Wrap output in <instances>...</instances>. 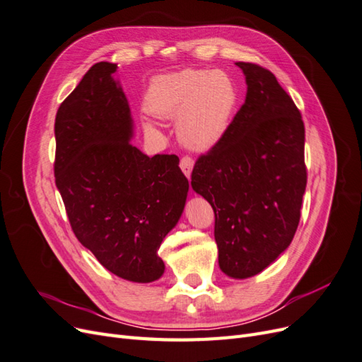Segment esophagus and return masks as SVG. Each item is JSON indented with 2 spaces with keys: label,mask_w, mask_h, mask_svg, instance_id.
<instances>
[{
  "label": "esophagus",
  "mask_w": 362,
  "mask_h": 362,
  "mask_svg": "<svg viewBox=\"0 0 362 362\" xmlns=\"http://www.w3.org/2000/svg\"><path fill=\"white\" fill-rule=\"evenodd\" d=\"M193 164H194V161H193V158H190V157H182L181 158V161H180V168H181V170L184 172V175L187 178H190V175H192V170H193Z\"/></svg>",
  "instance_id": "1"
}]
</instances>
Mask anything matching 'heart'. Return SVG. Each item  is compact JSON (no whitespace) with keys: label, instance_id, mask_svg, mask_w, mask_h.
<instances>
[{"label":"heart","instance_id":"obj_1","mask_svg":"<svg viewBox=\"0 0 362 362\" xmlns=\"http://www.w3.org/2000/svg\"><path fill=\"white\" fill-rule=\"evenodd\" d=\"M238 89L222 71L184 69L158 75L146 92V110L160 119H178V134L193 149H208L231 124ZM152 129V124L145 125Z\"/></svg>","mask_w":362,"mask_h":362}]
</instances>
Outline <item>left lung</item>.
<instances>
[{
	"instance_id": "1",
	"label": "left lung",
	"mask_w": 362,
	"mask_h": 362,
	"mask_svg": "<svg viewBox=\"0 0 362 362\" xmlns=\"http://www.w3.org/2000/svg\"><path fill=\"white\" fill-rule=\"evenodd\" d=\"M246 100L222 139L199 157L192 187L214 210L218 267L246 279L275 262L294 237L306 187L305 127L276 76L237 62Z\"/></svg>"
}]
</instances>
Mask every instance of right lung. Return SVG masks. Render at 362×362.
<instances>
[{
    "instance_id": "add662e5",
    "label": "right lung",
    "mask_w": 362,
    "mask_h": 362,
    "mask_svg": "<svg viewBox=\"0 0 362 362\" xmlns=\"http://www.w3.org/2000/svg\"><path fill=\"white\" fill-rule=\"evenodd\" d=\"M117 64L86 72L56 116V185L78 242L116 276H163L158 247L177 226L189 181L177 156L148 157L129 144L134 122Z\"/></svg>"
}]
</instances>
